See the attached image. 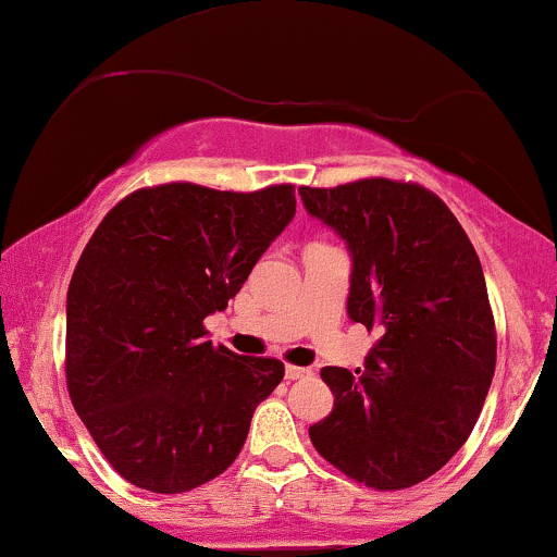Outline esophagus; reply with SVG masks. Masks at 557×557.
I'll return each instance as SVG.
<instances>
[{
  "label": "esophagus",
  "mask_w": 557,
  "mask_h": 557,
  "mask_svg": "<svg viewBox=\"0 0 557 557\" xmlns=\"http://www.w3.org/2000/svg\"><path fill=\"white\" fill-rule=\"evenodd\" d=\"M311 369H304V367H293V363H287L285 367V380H304V376H309Z\"/></svg>",
  "instance_id": "1"
}]
</instances>
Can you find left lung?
<instances>
[{"label": "left lung", "instance_id": "obj_1", "mask_svg": "<svg viewBox=\"0 0 557 557\" xmlns=\"http://www.w3.org/2000/svg\"><path fill=\"white\" fill-rule=\"evenodd\" d=\"M300 198L354 253L350 319L380 330L356 374L322 369L335 406L309 437L354 482L380 492L413 487L469 440L495 376L482 264L456 214L419 183L300 185Z\"/></svg>", "mask_w": 557, "mask_h": 557}]
</instances>
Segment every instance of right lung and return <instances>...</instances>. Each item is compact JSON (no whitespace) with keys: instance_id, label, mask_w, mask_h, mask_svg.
<instances>
[{"instance_id":"obj_1","label":"right lung","mask_w":557,"mask_h":557,"mask_svg":"<svg viewBox=\"0 0 557 557\" xmlns=\"http://www.w3.org/2000/svg\"><path fill=\"white\" fill-rule=\"evenodd\" d=\"M296 214L290 183L251 194L196 183L138 188L83 248L67 290L65 376L75 411L120 476L181 495L238 458L277 359L207 341Z\"/></svg>"}]
</instances>
